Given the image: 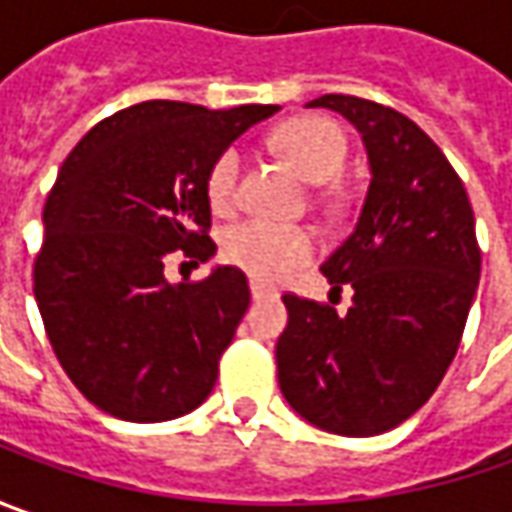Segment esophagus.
Wrapping results in <instances>:
<instances>
[{
	"mask_svg": "<svg viewBox=\"0 0 512 512\" xmlns=\"http://www.w3.org/2000/svg\"><path fill=\"white\" fill-rule=\"evenodd\" d=\"M250 296L259 302V299H273V296H279V293H276V287L265 285V282H259V279H250Z\"/></svg>",
	"mask_w": 512,
	"mask_h": 512,
	"instance_id": "1",
	"label": "esophagus"
}]
</instances>
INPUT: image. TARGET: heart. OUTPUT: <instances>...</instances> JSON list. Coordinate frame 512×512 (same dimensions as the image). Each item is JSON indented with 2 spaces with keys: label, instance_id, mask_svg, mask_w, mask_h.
Segmentation results:
<instances>
[{
  "label": "heart",
  "instance_id": "1",
  "mask_svg": "<svg viewBox=\"0 0 512 512\" xmlns=\"http://www.w3.org/2000/svg\"><path fill=\"white\" fill-rule=\"evenodd\" d=\"M276 148L287 156V162L305 176L313 185H325L342 173L347 162V136L344 130L322 119V116H305L290 119L287 125L276 130L273 136ZM239 173H242V153L236 148L222 150L207 170V199L216 210H227L236 202L239 190ZM225 256L245 273L279 282L290 276L296 267H302L313 256L316 242L313 233L299 225H279L267 219H245L225 230L222 239Z\"/></svg>",
  "mask_w": 512,
  "mask_h": 512
}]
</instances>
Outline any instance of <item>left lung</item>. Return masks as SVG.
<instances>
[{
    "label": "left lung",
    "mask_w": 512,
    "mask_h": 512,
    "mask_svg": "<svg viewBox=\"0 0 512 512\" xmlns=\"http://www.w3.org/2000/svg\"><path fill=\"white\" fill-rule=\"evenodd\" d=\"M307 108L362 133L370 187L353 233L322 273L347 313L285 293L279 387L305 419L339 436H379L410 419L444 379L476 299L482 250L459 173L404 113L325 93Z\"/></svg>",
    "instance_id": "left-lung-1"
}]
</instances>
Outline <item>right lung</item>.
I'll use <instances>...</instances> for the list:
<instances>
[{
    "label": "right lung",
    "instance_id": "right-lung-1",
    "mask_svg": "<svg viewBox=\"0 0 512 512\" xmlns=\"http://www.w3.org/2000/svg\"><path fill=\"white\" fill-rule=\"evenodd\" d=\"M279 105L207 110L153 99L119 110L70 150L42 213L33 296L79 393L125 422H168L205 402L250 305L245 273L219 265L170 285L165 262L216 245L207 170Z\"/></svg>",
    "mask_w": 512,
    "mask_h": 512
}]
</instances>
